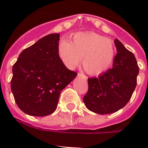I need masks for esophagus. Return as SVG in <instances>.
I'll list each match as a JSON object with an SVG mask.
<instances>
[{"label": "esophagus", "mask_w": 148, "mask_h": 148, "mask_svg": "<svg viewBox=\"0 0 148 148\" xmlns=\"http://www.w3.org/2000/svg\"><path fill=\"white\" fill-rule=\"evenodd\" d=\"M78 76L82 77V78H84V79H87V76H86L84 74H83V73H78Z\"/></svg>", "instance_id": "34e87169"}]
</instances>
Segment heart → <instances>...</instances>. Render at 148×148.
I'll list each match as a JSON object with an SVG mask.
<instances>
[{
  "instance_id": "1",
  "label": "heart",
  "mask_w": 148,
  "mask_h": 148,
  "mask_svg": "<svg viewBox=\"0 0 148 148\" xmlns=\"http://www.w3.org/2000/svg\"><path fill=\"white\" fill-rule=\"evenodd\" d=\"M58 53L66 67L75 68L82 58L84 70L90 75H98L111 66L115 47L110 39L94 32H86L74 35L72 43L61 40Z\"/></svg>"
}]
</instances>
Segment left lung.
I'll return each instance as SVG.
<instances>
[{
  "mask_svg": "<svg viewBox=\"0 0 148 148\" xmlns=\"http://www.w3.org/2000/svg\"><path fill=\"white\" fill-rule=\"evenodd\" d=\"M113 67L98 78H88V91L83 101L87 109L98 114L119 110L131 99L136 87L138 66L135 56L118 39Z\"/></svg>",
  "mask_w": 148,
  "mask_h": 148,
  "instance_id": "obj_1",
  "label": "left lung"
}]
</instances>
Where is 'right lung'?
<instances>
[{
	"label": "right lung",
	"mask_w": 148,
	"mask_h": 148,
	"mask_svg": "<svg viewBox=\"0 0 148 148\" xmlns=\"http://www.w3.org/2000/svg\"><path fill=\"white\" fill-rule=\"evenodd\" d=\"M60 35L50 34L23 49L12 66L11 90L18 108L46 116L57 108L61 90L75 78L58 54Z\"/></svg>",
	"instance_id": "add662e5"
}]
</instances>
